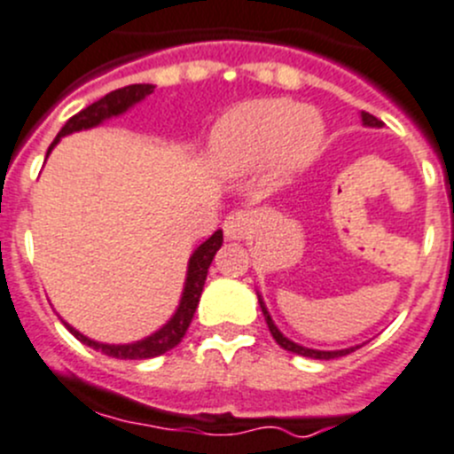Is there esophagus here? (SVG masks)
I'll return each mask as SVG.
<instances>
[{"instance_id": "34e87169", "label": "esophagus", "mask_w": 454, "mask_h": 454, "mask_svg": "<svg viewBox=\"0 0 454 454\" xmlns=\"http://www.w3.org/2000/svg\"><path fill=\"white\" fill-rule=\"evenodd\" d=\"M248 228H251V219L247 213H231L223 222V232H226L228 239L239 241L247 237Z\"/></svg>"}]
</instances>
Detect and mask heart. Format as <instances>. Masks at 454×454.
<instances>
[{
    "label": "heart",
    "mask_w": 454,
    "mask_h": 454,
    "mask_svg": "<svg viewBox=\"0 0 454 454\" xmlns=\"http://www.w3.org/2000/svg\"><path fill=\"white\" fill-rule=\"evenodd\" d=\"M323 137V118L313 109L286 98L248 100L217 121L210 160L226 175L251 172L273 159L294 169L313 159Z\"/></svg>",
    "instance_id": "b5f03b06"
}]
</instances>
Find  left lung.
Here are the masks:
<instances>
[{"mask_svg":"<svg viewBox=\"0 0 454 454\" xmlns=\"http://www.w3.org/2000/svg\"><path fill=\"white\" fill-rule=\"evenodd\" d=\"M361 118H363V125H365V127H380V125H383V122H380L379 118H376V116H372V114H367V112H363V114H361ZM257 300H260L262 313H264V320H266V325H269V332H270V336L275 338V342H278V345L282 347V349H286V351H294V354H298V356H307V358H317V361H332V358H338V356L351 354V351H356V349H358V347H361V345H356V347H347V349L323 351V349H309V347H302V345H298V342L289 340V338H286L285 333H282V332H279L278 327H275L273 317H270L269 309H266L264 300H262V295H260V294H257Z\"/></svg>","mask_w":454,"mask_h":454,"instance_id":"left-lung-1","label":"left lung"}]
</instances>
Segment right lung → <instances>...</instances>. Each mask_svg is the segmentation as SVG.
I'll list each match as a JSON object with an SVG mask.
<instances>
[{"label": "right lung", "instance_id": "obj_1", "mask_svg": "<svg viewBox=\"0 0 454 454\" xmlns=\"http://www.w3.org/2000/svg\"><path fill=\"white\" fill-rule=\"evenodd\" d=\"M154 91V84H129V87L116 89V91L107 93L100 100H96L93 105L84 107L82 112H78L75 116H71L69 121L65 122L60 131H58V137L55 141L51 143L49 152L58 145L62 137H69L74 131H82V129H91V127H98L100 122L109 121L114 116H121L125 114L127 109L134 107L137 103H141L143 98H147L150 93ZM223 241V232L217 231L215 235L207 237L203 241L201 247L190 255L188 262V273H185V285H184V294H181L179 307L176 311L172 313L168 323L154 332L152 336L143 338V340L137 342H127V345H107V342H98L87 338L84 333H80L78 329L71 327L69 323H65V327L78 338L80 342L89 345L91 349H98L103 354L112 356V358H121V361H143V358H154V356L165 354L172 347H176L181 342V338L185 336L188 332L190 323H192V316L197 311L199 298H201L203 285H206V275L210 264L215 260V253L222 248Z\"/></svg>", "mask_w": 454, "mask_h": 454}]
</instances>
